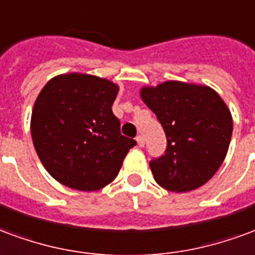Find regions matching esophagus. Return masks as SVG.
Returning <instances> with one entry per match:
<instances>
[{"label":"esophagus","mask_w":255,"mask_h":255,"mask_svg":"<svg viewBox=\"0 0 255 255\" xmlns=\"http://www.w3.org/2000/svg\"><path fill=\"white\" fill-rule=\"evenodd\" d=\"M135 141H137V144H138L140 148H142V146L145 145V141H144V137H142V135H137V137H135Z\"/></svg>","instance_id":"obj_1"}]
</instances>
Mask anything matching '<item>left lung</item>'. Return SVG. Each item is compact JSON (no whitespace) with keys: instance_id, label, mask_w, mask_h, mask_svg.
Listing matches in <instances>:
<instances>
[{"instance_id":"8db88e82","label":"left lung","mask_w":255,"mask_h":255,"mask_svg":"<svg viewBox=\"0 0 255 255\" xmlns=\"http://www.w3.org/2000/svg\"><path fill=\"white\" fill-rule=\"evenodd\" d=\"M167 137L164 155L149 161L155 181L170 191H190L211 179L226 159L232 117L215 89L166 81L141 89Z\"/></svg>"}]
</instances>
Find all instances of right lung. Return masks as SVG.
Segmentation results:
<instances>
[{
	"mask_svg": "<svg viewBox=\"0 0 255 255\" xmlns=\"http://www.w3.org/2000/svg\"><path fill=\"white\" fill-rule=\"evenodd\" d=\"M118 85L81 73L59 74L33 105L31 135L44 168L80 191L99 190L118 175L134 140L121 134L113 114Z\"/></svg>",
	"mask_w": 255,
	"mask_h": 255,
	"instance_id": "obj_1",
	"label": "right lung"
}]
</instances>
